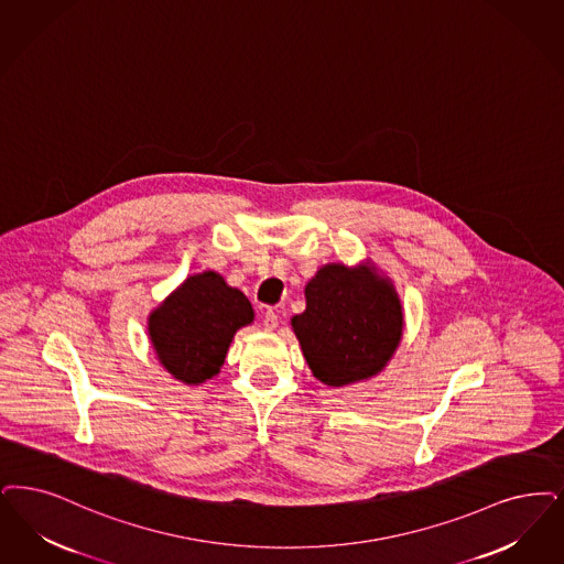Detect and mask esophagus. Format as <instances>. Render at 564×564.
<instances>
[{
    "label": "esophagus",
    "instance_id": "1",
    "mask_svg": "<svg viewBox=\"0 0 564 564\" xmlns=\"http://www.w3.org/2000/svg\"><path fill=\"white\" fill-rule=\"evenodd\" d=\"M262 325H264L267 332L276 329V325H279V316H276V313H274V311H267L264 318H262Z\"/></svg>",
    "mask_w": 564,
    "mask_h": 564
}]
</instances>
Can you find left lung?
Masks as SVG:
<instances>
[{"label":"left lung","instance_id":"1","mask_svg":"<svg viewBox=\"0 0 564 564\" xmlns=\"http://www.w3.org/2000/svg\"><path fill=\"white\" fill-rule=\"evenodd\" d=\"M293 334L316 380L346 386L378 376L403 336V308L390 279L369 264H325L306 285Z\"/></svg>","mask_w":564,"mask_h":564}]
</instances>
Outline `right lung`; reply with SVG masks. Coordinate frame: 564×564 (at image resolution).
Segmentation results:
<instances>
[{
	"label": "right lung",
	"instance_id": "add662e5",
	"mask_svg": "<svg viewBox=\"0 0 564 564\" xmlns=\"http://www.w3.org/2000/svg\"><path fill=\"white\" fill-rule=\"evenodd\" d=\"M253 321L243 292L214 271L188 276L149 316V336L161 365L184 383L212 380L225 365L237 329Z\"/></svg>",
	"mask_w": 564,
	"mask_h": 564
}]
</instances>
